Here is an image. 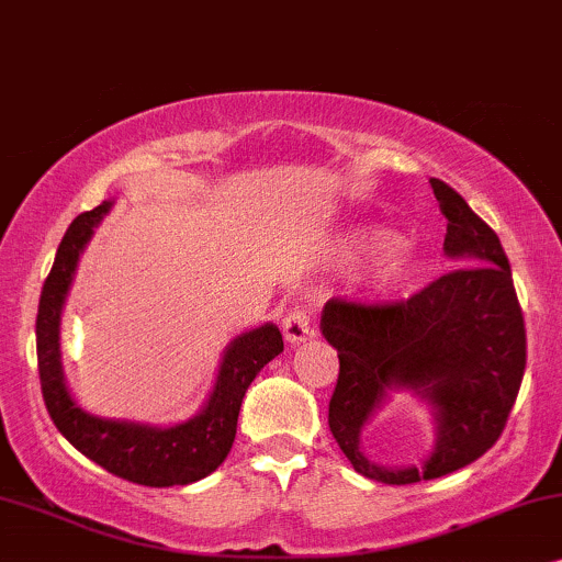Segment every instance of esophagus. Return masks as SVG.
<instances>
[{"label": "esophagus", "mask_w": 562, "mask_h": 562, "mask_svg": "<svg viewBox=\"0 0 562 562\" xmlns=\"http://www.w3.org/2000/svg\"><path fill=\"white\" fill-rule=\"evenodd\" d=\"M282 334L290 344H301L313 334V311L305 305H293L282 316Z\"/></svg>", "instance_id": "esophagus-1"}]
</instances>
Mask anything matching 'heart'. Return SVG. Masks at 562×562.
Masks as SVG:
<instances>
[{"instance_id":"heart-1","label":"heart","mask_w":562,"mask_h":562,"mask_svg":"<svg viewBox=\"0 0 562 562\" xmlns=\"http://www.w3.org/2000/svg\"><path fill=\"white\" fill-rule=\"evenodd\" d=\"M351 249L357 254H364V257H380V254H387V257L380 261V272H378V280L383 282L385 288H398L408 280L411 274L408 261L398 257V254H391L395 249V238L391 234H383V231L357 234L351 238Z\"/></svg>"}]
</instances>
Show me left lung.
<instances>
[{
    "label": "left lung",
    "instance_id": "obj_1",
    "mask_svg": "<svg viewBox=\"0 0 562 562\" xmlns=\"http://www.w3.org/2000/svg\"><path fill=\"white\" fill-rule=\"evenodd\" d=\"M447 218L452 269L406 301L331 297L321 331L339 355L328 429L357 473L408 485L470 465L498 442L527 364L525 313L496 231L460 192L431 179ZM391 386H411L438 408L440 437L422 469L385 471L358 452V431Z\"/></svg>",
    "mask_w": 562,
    "mask_h": 562
}]
</instances>
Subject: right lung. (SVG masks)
Segmentation results:
<instances>
[{
  "instance_id": "obj_1",
  "label": "right lung",
  "mask_w": 562,
  "mask_h": 562,
  "mask_svg": "<svg viewBox=\"0 0 562 562\" xmlns=\"http://www.w3.org/2000/svg\"><path fill=\"white\" fill-rule=\"evenodd\" d=\"M108 211L110 203H102L94 211L74 218L58 244L54 267L43 282L35 321L43 401H46L56 429L85 458L97 462L108 473L138 485H151V488L194 483L211 475L226 460L236 437V422L246 387L251 385V380L269 359L280 355L282 334L277 326L265 324L231 341L211 398L190 422L169 426V429H156V426L89 416L66 391L61 351H58V326H61V308L79 254Z\"/></svg>"
}]
</instances>
